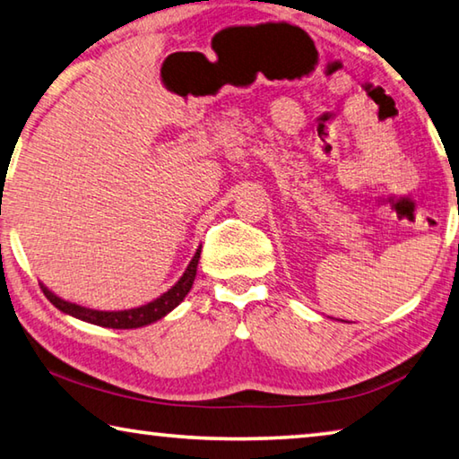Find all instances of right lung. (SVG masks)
Returning <instances> with one entry per match:
<instances>
[{
  "label": "right lung",
  "instance_id": "1",
  "mask_svg": "<svg viewBox=\"0 0 459 459\" xmlns=\"http://www.w3.org/2000/svg\"><path fill=\"white\" fill-rule=\"evenodd\" d=\"M198 259H200V248L196 251V255H194V259L190 261L188 269L184 271V275L178 279V283L172 287V290H168L164 295H160L158 299L150 301V304L139 306L134 309H123V312H100V309H89V307L71 304V301L56 298V295L46 290L44 285H42V291L46 298L50 299L52 306H56L60 312L79 317V320L91 322L95 325H103V328H117V330L142 328V325L152 324L155 320H160V317H164L168 312H172L186 295H188L190 287L194 283V277H196Z\"/></svg>",
  "mask_w": 459,
  "mask_h": 459
}]
</instances>
